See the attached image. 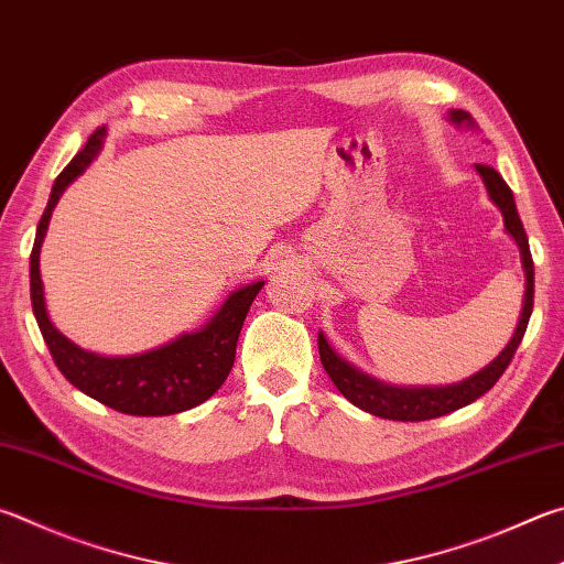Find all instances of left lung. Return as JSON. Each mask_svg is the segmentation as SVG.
Here are the masks:
<instances>
[{"label": "left lung", "mask_w": 564, "mask_h": 564, "mask_svg": "<svg viewBox=\"0 0 564 564\" xmlns=\"http://www.w3.org/2000/svg\"><path fill=\"white\" fill-rule=\"evenodd\" d=\"M452 120L458 122V126L460 122H470V112L452 110ZM476 170L486 182L490 199H494L500 207V212H503L506 229L510 237L518 241L520 259H523L525 301H523V313H520L516 333L506 345V350L500 352L488 367H484L478 375L468 377V380L452 387H414V389L389 387L372 380V377L362 375L360 370H355L352 365H347L343 357H337L333 352V347L327 345L323 333H317V350H321V362L325 367V372L330 375V380L335 382L337 389H340L345 399H350L355 406H360L375 416L394 419V422H426V419L444 416L448 412H456L460 406L476 402L478 397H484L488 389L500 380V375L506 372V367L510 365V360H513L520 340H523L530 313H532V299H535V271H532L528 234L523 229V221L518 217L513 192H510L506 180L500 177L490 165H480L478 162Z\"/></svg>", "instance_id": "left-lung-1"}]
</instances>
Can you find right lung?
<instances>
[{
    "label": "right lung",
    "instance_id": "add662e5",
    "mask_svg": "<svg viewBox=\"0 0 564 564\" xmlns=\"http://www.w3.org/2000/svg\"><path fill=\"white\" fill-rule=\"evenodd\" d=\"M106 128L94 130L84 150L68 162L64 172L51 187V197L36 227V239L29 259V279H32V308L36 315L39 330L44 335L51 357H54L61 375L80 392L98 399L116 412L132 416H167L180 414L197 406L217 392L227 380L234 357H237V340L251 303L263 281H256L247 289L231 293L219 313L197 333H184L170 345L158 350L132 355V357H100L76 347L68 337L61 335L48 321L44 303V285L39 273V249L44 241L51 212L64 189L84 172L104 145Z\"/></svg>",
    "mask_w": 564,
    "mask_h": 564
}]
</instances>
